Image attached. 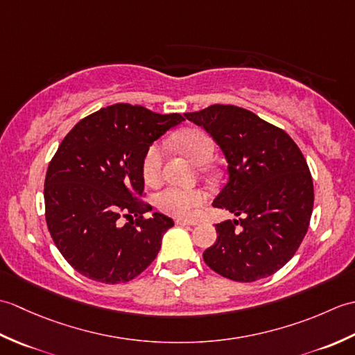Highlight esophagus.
<instances>
[{
  "instance_id": "obj_1",
  "label": "esophagus",
  "mask_w": 355,
  "mask_h": 355,
  "mask_svg": "<svg viewBox=\"0 0 355 355\" xmlns=\"http://www.w3.org/2000/svg\"><path fill=\"white\" fill-rule=\"evenodd\" d=\"M175 223L178 225H195V224H197L195 221H189V220H177Z\"/></svg>"
}]
</instances>
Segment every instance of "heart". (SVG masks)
<instances>
[{"label":"heart","instance_id":"heart-1","mask_svg":"<svg viewBox=\"0 0 355 355\" xmlns=\"http://www.w3.org/2000/svg\"><path fill=\"white\" fill-rule=\"evenodd\" d=\"M177 146L182 149L193 163L200 166L212 160L215 153V141L202 130H187L177 135ZM164 162V145L160 141L153 143L143 155L141 171L146 183H155L162 175ZM207 200V193L201 189H186V187L168 186L155 195V206L162 212L175 218H191L195 210Z\"/></svg>","mask_w":355,"mask_h":355}]
</instances>
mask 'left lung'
<instances>
[{
    "mask_svg": "<svg viewBox=\"0 0 355 355\" xmlns=\"http://www.w3.org/2000/svg\"><path fill=\"white\" fill-rule=\"evenodd\" d=\"M220 146L229 180L214 200L238 220L216 224V241L202 253L232 281L253 282L288 262L310 225L314 189L296 143L281 128L233 105L186 112Z\"/></svg>",
    "mask_w": 355,
    "mask_h": 355,
    "instance_id": "1",
    "label": "left lung"
}]
</instances>
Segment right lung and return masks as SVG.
<instances>
[{"label":"right lung","instance_id":"1","mask_svg":"<svg viewBox=\"0 0 355 355\" xmlns=\"http://www.w3.org/2000/svg\"><path fill=\"white\" fill-rule=\"evenodd\" d=\"M183 117L116 103L82 119L65 135L45 175L47 227L58 250L88 279L122 284L155 259L173 225L139 197L141 163L153 143ZM120 216L130 218L122 226Z\"/></svg>","mask_w":355,"mask_h":355}]
</instances>
